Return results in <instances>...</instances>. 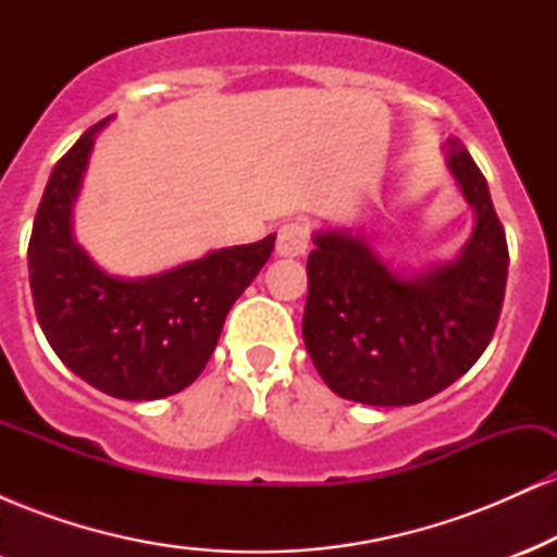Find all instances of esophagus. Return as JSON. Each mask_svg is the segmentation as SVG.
<instances>
[{"instance_id":"1","label":"esophagus","mask_w":557,"mask_h":557,"mask_svg":"<svg viewBox=\"0 0 557 557\" xmlns=\"http://www.w3.org/2000/svg\"><path fill=\"white\" fill-rule=\"evenodd\" d=\"M277 253L280 257H304L306 248H309V225L300 220L285 222L277 230Z\"/></svg>"}]
</instances>
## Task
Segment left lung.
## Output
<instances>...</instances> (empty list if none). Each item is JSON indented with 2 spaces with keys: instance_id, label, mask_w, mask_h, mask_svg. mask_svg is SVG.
<instances>
[{
  "instance_id": "1",
  "label": "left lung",
  "mask_w": 557,
  "mask_h": 557,
  "mask_svg": "<svg viewBox=\"0 0 557 557\" xmlns=\"http://www.w3.org/2000/svg\"><path fill=\"white\" fill-rule=\"evenodd\" d=\"M450 170L476 209L453 264L398 277L361 238L319 233L306 261L304 343L341 398L413 406L458 380L484 354L503 311L508 240L482 170L450 140Z\"/></svg>"
}]
</instances>
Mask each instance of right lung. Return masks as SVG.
I'll list each match as a JSON object with an SVG mask.
<instances>
[{
    "label": "right lung",
    "mask_w": 557,
    "mask_h": 557,
    "mask_svg": "<svg viewBox=\"0 0 557 557\" xmlns=\"http://www.w3.org/2000/svg\"><path fill=\"white\" fill-rule=\"evenodd\" d=\"M54 164L28 243L34 309L60 361L88 385L123 400L181 393L207 367L238 296L270 259L274 235L222 248L146 280L110 277L70 235L96 131Z\"/></svg>",
    "instance_id": "1"
}]
</instances>
